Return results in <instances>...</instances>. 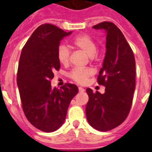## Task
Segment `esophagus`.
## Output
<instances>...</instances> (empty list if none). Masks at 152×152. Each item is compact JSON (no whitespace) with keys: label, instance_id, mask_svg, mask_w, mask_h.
Instances as JSON below:
<instances>
[{"label":"esophagus","instance_id":"obj_1","mask_svg":"<svg viewBox=\"0 0 152 152\" xmlns=\"http://www.w3.org/2000/svg\"><path fill=\"white\" fill-rule=\"evenodd\" d=\"M78 91H79V92H84V91H85V90H84V88H81V87H79V88H78Z\"/></svg>","mask_w":152,"mask_h":152}]
</instances>
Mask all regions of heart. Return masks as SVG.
I'll list each match as a JSON object with an SVG mask.
<instances>
[{"mask_svg": "<svg viewBox=\"0 0 152 152\" xmlns=\"http://www.w3.org/2000/svg\"><path fill=\"white\" fill-rule=\"evenodd\" d=\"M72 44L77 49L82 50L87 54L91 56V58L94 59L96 57V52L97 49L95 41L87 34H80L76 36L72 40ZM58 60L61 64H67L70 59V51L68 47L64 45H59L57 51ZM93 75V71L91 68H74L68 73V77L79 84H84L88 81V78Z\"/></svg>", "mask_w": 152, "mask_h": 152, "instance_id": "b5f03b06", "label": "heart"}]
</instances>
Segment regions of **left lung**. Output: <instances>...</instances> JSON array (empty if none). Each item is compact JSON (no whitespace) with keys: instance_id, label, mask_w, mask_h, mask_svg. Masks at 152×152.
<instances>
[{"instance_id":"1","label":"left lung","mask_w":152,"mask_h":152,"mask_svg":"<svg viewBox=\"0 0 152 152\" xmlns=\"http://www.w3.org/2000/svg\"><path fill=\"white\" fill-rule=\"evenodd\" d=\"M93 27L107 32L106 56L97 82L105 93L86 90L89 96L86 116L92 127L106 132L116 128L127 118L135 88V60L133 52L121 30L112 22H102Z\"/></svg>"}]
</instances>
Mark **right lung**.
<instances>
[{
	"instance_id": "right-lung-1",
	"label": "right lung",
	"mask_w": 152,
	"mask_h": 152,
	"mask_svg": "<svg viewBox=\"0 0 152 152\" xmlns=\"http://www.w3.org/2000/svg\"><path fill=\"white\" fill-rule=\"evenodd\" d=\"M72 33L50 23L42 24L31 35L21 52L17 82L22 108L36 129L52 132L61 127L72 98L78 88L66 83L52 89L53 72L60 68L57 51L60 41Z\"/></svg>"
}]
</instances>
